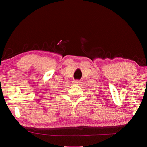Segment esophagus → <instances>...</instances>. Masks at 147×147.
I'll list each match as a JSON object with an SVG mask.
<instances>
[{
  "mask_svg": "<svg viewBox=\"0 0 147 147\" xmlns=\"http://www.w3.org/2000/svg\"><path fill=\"white\" fill-rule=\"evenodd\" d=\"M79 83H80L79 80H74V84H78Z\"/></svg>",
  "mask_w": 147,
  "mask_h": 147,
  "instance_id": "obj_1",
  "label": "esophagus"
}]
</instances>
